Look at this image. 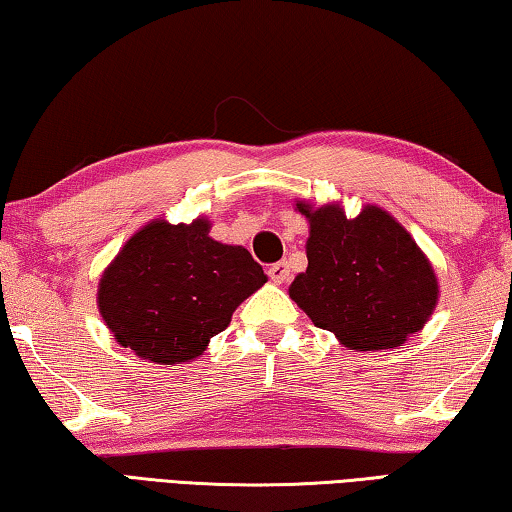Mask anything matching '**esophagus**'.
Wrapping results in <instances>:
<instances>
[{"label":"esophagus","instance_id":"obj_1","mask_svg":"<svg viewBox=\"0 0 512 512\" xmlns=\"http://www.w3.org/2000/svg\"><path fill=\"white\" fill-rule=\"evenodd\" d=\"M289 273L291 271H289V264L287 262H277L273 266H268V277H271L275 284L287 282L289 280Z\"/></svg>","mask_w":512,"mask_h":512}]
</instances>
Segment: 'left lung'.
<instances>
[{
    "label": "left lung",
    "mask_w": 512,
    "mask_h": 512,
    "mask_svg": "<svg viewBox=\"0 0 512 512\" xmlns=\"http://www.w3.org/2000/svg\"><path fill=\"white\" fill-rule=\"evenodd\" d=\"M309 221L307 271L289 296L320 329L357 352L391 350L438 305V277L409 230L377 205L348 219L341 203L296 201Z\"/></svg>",
    "instance_id": "left-lung-1"
}]
</instances>
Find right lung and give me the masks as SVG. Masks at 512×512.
Here are the masks:
<instances>
[{"mask_svg": "<svg viewBox=\"0 0 512 512\" xmlns=\"http://www.w3.org/2000/svg\"><path fill=\"white\" fill-rule=\"evenodd\" d=\"M210 228L205 216L176 225L153 219L103 271L99 314L140 359L160 366L198 359L268 280L244 246L221 244Z\"/></svg>", "mask_w": 512, "mask_h": 512, "instance_id": "1", "label": "right lung"}]
</instances>
